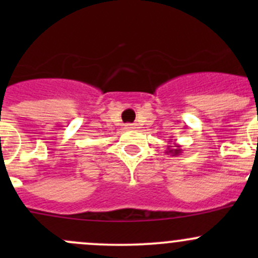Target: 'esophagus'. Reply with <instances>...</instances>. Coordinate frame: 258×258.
I'll return each mask as SVG.
<instances>
[{"mask_svg": "<svg viewBox=\"0 0 258 258\" xmlns=\"http://www.w3.org/2000/svg\"><path fill=\"white\" fill-rule=\"evenodd\" d=\"M126 128H127V130H135V128H136V124H134V123H127V124H126Z\"/></svg>", "mask_w": 258, "mask_h": 258, "instance_id": "34e87169", "label": "esophagus"}]
</instances>
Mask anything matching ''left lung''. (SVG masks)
Instances as JSON below:
<instances>
[{
  "instance_id": "8db88e82",
  "label": "left lung",
  "mask_w": 258,
  "mask_h": 258,
  "mask_svg": "<svg viewBox=\"0 0 258 258\" xmlns=\"http://www.w3.org/2000/svg\"><path fill=\"white\" fill-rule=\"evenodd\" d=\"M170 146H167V151H166V153H171L172 156H178L179 153H182V148L181 146L175 144V142H172L170 140Z\"/></svg>"
}]
</instances>
